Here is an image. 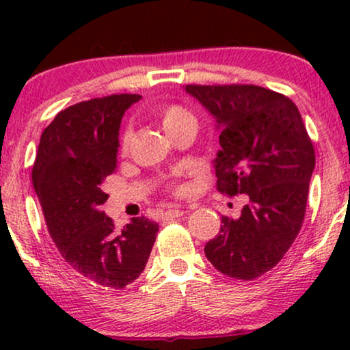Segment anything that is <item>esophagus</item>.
Here are the masks:
<instances>
[{
  "instance_id": "obj_1",
  "label": "esophagus",
  "mask_w": 350,
  "mask_h": 350,
  "mask_svg": "<svg viewBox=\"0 0 350 350\" xmlns=\"http://www.w3.org/2000/svg\"><path fill=\"white\" fill-rule=\"evenodd\" d=\"M183 214H184L183 208L171 207V208H167L166 212H164V219H176V217H180Z\"/></svg>"
}]
</instances>
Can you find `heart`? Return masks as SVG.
<instances>
[{
	"label": "heart",
	"mask_w": 350,
	"mask_h": 350,
	"mask_svg": "<svg viewBox=\"0 0 350 350\" xmlns=\"http://www.w3.org/2000/svg\"><path fill=\"white\" fill-rule=\"evenodd\" d=\"M158 116H159V122H161L163 130L166 131V133H170V131H172L174 128H178L184 123H189V122L196 123L194 116L189 113L187 110H184L183 107H178V105L163 108V110H159ZM122 143L123 144L126 143V138H123Z\"/></svg>",
	"instance_id": "heart-1"
}]
</instances>
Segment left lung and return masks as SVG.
<instances>
[{"label":"left lung","instance_id":"8db88e82","mask_svg":"<svg viewBox=\"0 0 350 350\" xmlns=\"http://www.w3.org/2000/svg\"><path fill=\"white\" fill-rule=\"evenodd\" d=\"M215 120L217 189L248 196L239 219L222 217L207 260L237 280L258 278L283 258L303 226L314 148L298 107L256 85H186Z\"/></svg>","mask_w":350,"mask_h":350}]
</instances>
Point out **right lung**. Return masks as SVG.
I'll use <instances>...</instances> for the list:
<instances>
[{
  "instance_id": "1",
  "label": "right lung",
  "mask_w": 350,
  "mask_h": 350,
  "mask_svg": "<svg viewBox=\"0 0 350 350\" xmlns=\"http://www.w3.org/2000/svg\"><path fill=\"white\" fill-rule=\"evenodd\" d=\"M142 95L92 98L59 111L39 142L34 191L49 234L77 275L95 286L122 290L142 275L159 226L135 217L116 232L102 206L103 180L116 170L120 124Z\"/></svg>"
}]
</instances>
